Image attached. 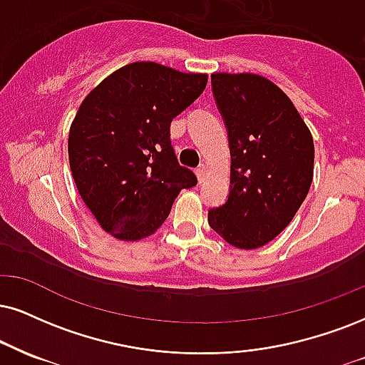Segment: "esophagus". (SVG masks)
<instances>
[{
	"instance_id": "1",
	"label": "esophagus",
	"mask_w": 365,
	"mask_h": 365,
	"mask_svg": "<svg viewBox=\"0 0 365 365\" xmlns=\"http://www.w3.org/2000/svg\"><path fill=\"white\" fill-rule=\"evenodd\" d=\"M206 174H208V164H206V162H203V164H201L200 168L196 169V175H197V179H200V182L205 181Z\"/></svg>"
}]
</instances>
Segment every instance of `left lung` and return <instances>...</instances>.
Wrapping results in <instances>:
<instances>
[{
	"label": "left lung",
	"instance_id": "1",
	"mask_svg": "<svg viewBox=\"0 0 365 365\" xmlns=\"http://www.w3.org/2000/svg\"><path fill=\"white\" fill-rule=\"evenodd\" d=\"M211 84L230 140V195L208 211V223L227 244L259 249L284 230L308 195L312 132L264 76L215 73Z\"/></svg>",
	"mask_w": 365,
	"mask_h": 365
}]
</instances>
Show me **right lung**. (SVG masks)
<instances>
[{
  "instance_id": "1",
  "label": "right lung",
  "mask_w": 365,
  "mask_h": 365,
  "mask_svg": "<svg viewBox=\"0 0 365 365\" xmlns=\"http://www.w3.org/2000/svg\"><path fill=\"white\" fill-rule=\"evenodd\" d=\"M208 74L132 62L91 89L69 128V164L100 227L123 242L150 237L196 175L178 164L170 121L205 91Z\"/></svg>"
}]
</instances>
